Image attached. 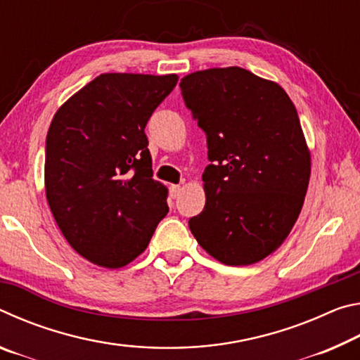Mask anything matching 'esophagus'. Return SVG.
Masks as SVG:
<instances>
[{"label":"esophagus","instance_id":"1","mask_svg":"<svg viewBox=\"0 0 360 360\" xmlns=\"http://www.w3.org/2000/svg\"><path fill=\"white\" fill-rule=\"evenodd\" d=\"M181 193V186H169V197L172 198H178Z\"/></svg>","mask_w":360,"mask_h":360}]
</instances>
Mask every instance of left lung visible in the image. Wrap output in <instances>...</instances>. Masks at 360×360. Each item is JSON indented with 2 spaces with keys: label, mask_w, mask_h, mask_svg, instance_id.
I'll use <instances>...</instances> for the list:
<instances>
[{
  "label": "left lung",
  "mask_w": 360,
  "mask_h": 360,
  "mask_svg": "<svg viewBox=\"0 0 360 360\" xmlns=\"http://www.w3.org/2000/svg\"><path fill=\"white\" fill-rule=\"evenodd\" d=\"M179 87L211 162L188 227L222 264H255L288 238L307 195L311 157L297 109L276 82L238 66L192 72Z\"/></svg>",
  "instance_id": "8db88e82"
}]
</instances>
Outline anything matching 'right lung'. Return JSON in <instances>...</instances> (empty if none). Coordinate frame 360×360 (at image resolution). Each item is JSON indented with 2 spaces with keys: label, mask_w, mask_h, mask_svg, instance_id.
Instances as JSON below:
<instances>
[{
  "label": "right lung",
  "mask_w": 360,
  "mask_h": 360,
  "mask_svg": "<svg viewBox=\"0 0 360 360\" xmlns=\"http://www.w3.org/2000/svg\"><path fill=\"white\" fill-rule=\"evenodd\" d=\"M176 82V75L106 72L53 115L47 202L66 241L95 265L130 264L167 216L168 188L152 179L144 129Z\"/></svg>",
  "instance_id": "1"
}]
</instances>
